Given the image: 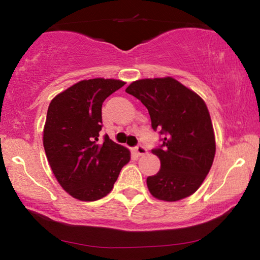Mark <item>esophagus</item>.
<instances>
[{
	"label": "esophagus",
	"mask_w": 260,
	"mask_h": 260,
	"mask_svg": "<svg viewBox=\"0 0 260 260\" xmlns=\"http://www.w3.org/2000/svg\"><path fill=\"white\" fill-rule=\"evenodd\" d=\"M135 152H136V154H137L138 156L145 155V154H147V148H145L144 145L138 144L137 147H135Z\"/></svg>",
	"instance_id": "34e87169"
}]
</instances>
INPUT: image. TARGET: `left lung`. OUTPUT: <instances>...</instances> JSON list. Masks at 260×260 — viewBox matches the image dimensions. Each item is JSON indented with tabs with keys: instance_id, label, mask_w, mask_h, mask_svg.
Wrapping results in <instances>:
<instances>
[{
	"instance_id": "8db88e82",
	"label": "left lung",
	"mask_w": 260,
	"mask_h": 260,
	"mask_svg": "<svg viewBox=\"0 0 260 260\" xmlns=\"http://www.w3.org/2000/svg\"><path fill=\"white\" fill-rule=\"evenodd\" d=\"M125 91L148 109L152 129L162 135V144L151 150L161 161V169L147 179L149 191L163 201L195 193L215 155L214 131L205 102L170 77L134 81Z\"/></svg>"
}]
</instances>
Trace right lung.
Returning <instances> with one entry per match:
<instances>
[{
	"label": "right lung",
	"mask_w": 260,
	"mask_h": 260,
	"mask_svg": "<svg viewBox=\"0 0 260 260\" xmlns=\"http://www.w3.org/2000/svg\"><path fill=\"white\" fill-rule=\"evenodd\" d=\"M116 79L81 80L53 98L44 129V148L63 189L80 201H95L112 190L130 151L104 136L102 105L124 86Z\"/></svg>",
	"instance_id": "1"
}]
</instances>
